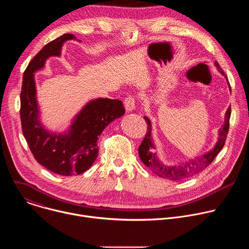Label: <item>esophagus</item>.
I'll use <instances>...</instances> for the list:
<instances>
[{
	"label": "esophagus",
	"instance_id": "1",
	"mask_svg": "<svg viewBox=\"0 0 249 249\" xmlns=\"http://www.w3.org/2000/svg\"><path fill=\"white\" fill-rule=\"evenodd\" d=\"M124 105H125V108L128 112L134 110L135 109V98L131 95L126 97L124 100Z\"/></svg>",
	"mask_w": 249,
	"mask_h": 249
}]
</instances>
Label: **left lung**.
Instances as JSON below:
<instances>
[{"label": "left lung", "instance_id": "8db88e82", "mask_svg": "<svg viewBox=\"0 0 249 249\" xmlns=\"http://www.w3.org/2000/svg\"><path fill=\"white\" fill-rule=\"evenodd\" d=\"M215 65L217 66L219 72L223 76L226 77V79L229 83V80H228L225 72L223 71V69L220 67L219 63L216 62ZM229 86H230V83H229ZM230 89H231V86H230ZM144 118L147 122L148 129H147V133H146V136H145L143 142H142V144L139 147V156H140L141 160L143 161V163H145L146 166H148L151 170H153L157 175L163 177V178L169 179V180H178V179L186 178V177H190V176L200 172L201 170L205 169L207 166H209V164L213 160H215V158L218 156V154L222 151L223 147L225 146L227 135H228L229 128H230L231 107H229L227 110L226 117H225V123L222 126V128L219 130L218 142L216 143L214 149L211 150L209 153H207L201 157H198L194 160H191L183 164L173 165V166L166 165L160 160V159L156 153V147H155V145L153 143V140H152L151 121L146 116H144Z\"/></svg>", "mask_w": 249, "mask_h": 249}]
</instances>
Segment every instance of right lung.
<instances>
[{
    "instance_id": "obj_1",
    "label": "right lung",
    "mask_w": 249,
    "mask_h": 249,
    "mask_svg": "<svg viewBox=\"0 0 249 249\" xmlns=\"http://www.w3.org/2000/svg\"><path fill=\"white\" fill-rule=\"evenodd\" d=\"M71 39H76L74 34H64L33 57L23 73L20 91L21 129L34 159L50 171L64 176L81 174L92 165L98 156V136L125 113L121 100L97 98L77 114L67 133H50L43 128L33 74L44 67L50 56H60L64 42Z\"/></svg>"
}]
</instances>
